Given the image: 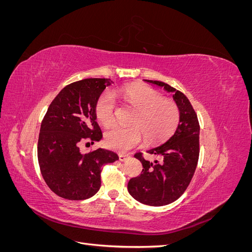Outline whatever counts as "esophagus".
<instances>
[{"label": "esophagus", "instance_id": "obj_1", "mask_svg": "<svg viewBox=\"0 0 252 252\" xmlns=\"http://www.w3.org/2000/svg\"><path fill=\"white\" fill-rule=\"evenodd\" d=\"M129 157L128 156H126V155H119V158H120V161L121 162H125V161H127V158H128Z\"/></svg>", "mask_w": 252, "mask_h": 252}]
</instances>
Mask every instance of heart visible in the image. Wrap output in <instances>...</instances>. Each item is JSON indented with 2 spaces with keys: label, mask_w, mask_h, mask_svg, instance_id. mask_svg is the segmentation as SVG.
<instances>
[{
  "label": "heart",
  "mask_w": 252,
  "mask_h": 252,
  "mask_svg": "<svg viewBox=\"0 0 252 252\" xmlns=\"http://www.w3.org/2000/svg\"><path fill=\"white\" fill-rule=\"evenodd\" d=\"M121 97L124 103L135 111L130 119L131 127H112L105 133V144L108 148L126 152L138 146L143 135L149 143L163 141L174 132L179 123V109L173 102L163 98L158 91L145 85L122 88L119 91H105L95 103L96 120L109 127L116 114V98Z\"/></svg>",
  "instance_id": "obj_1"
}]
</instances>
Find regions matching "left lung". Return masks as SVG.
<instances>
[{"instance_id":"obj_1","label":"left lung","mask_w":252,"mask_h":252,"mask_svg":"<svg viewBox=\"0 0 252 252\" xmlns=\"http://www.w3.org/2000/svg\"><path fill=\"white\" fill-rule=\"evenodd\" d=\"M172 94L180 111V121L174 134L164 144L148 150L161 161H146L141 152L135 154L143 165L140 177L128 182V192L142 204L168 205L184 193L191 181L200 154V125L196 113L187 96L181 91L159 81L144 80Z\"/></svg>"}]
</instances>
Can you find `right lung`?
Segmentation results:
<instances>
[{"mask_svg": "<svg viewBox=\"0 0 252 252\" xmlns=\"http://www.w3.org/2000/svg\"><path fill=\"white\" fill-rule=\"evenodd\" d=\"M110 79H85L64 87L51 102L42 121L37 159L44 181L66 200H86L101 187L102 167L119 159L98 148L82 155L80 144L98 142L103 134L94 107Z\"/></svg>", "mask_w": 252, "mask_h": 252, "instance_id": "add662e5", "label": "right lung"}]
</instances>
